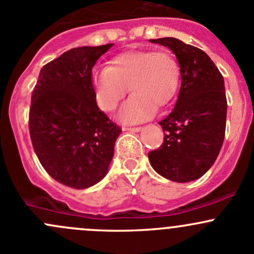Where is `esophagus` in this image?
Here are the masks:
<instances>
[{"label":"esophagus","instance_id":"esophagus-1","mask_svg":"<svg viewBox=\"0 0 254 254\" xmlns=\"http://www.w3.org/2000/svg\"><path fill=\"white\" fill-rule=\"evenodd\" d=\"M124 130H128V132H139L142 130L140 127H129V128H124Z\"/></svg>","mask_w":254,"mask_h":254}]
</instances>
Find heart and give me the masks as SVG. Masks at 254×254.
I'll use <instances>...</instances> for the list:
<instances>
[{"mask_svg":"<svg viewBox=\"0 0 254 254\" xmlns=\"http://www.w3.org/2000/svg\"><path fill=\"white\" fill-rule=\"evenodd\" d=\"M181 83L177 60L166 51H129L111 60L109 67L96 68L91 74L96 105L112 111L132 94L120 110L124 124H139L150 119L156 108H166L176 98Z\"/></svg>","mask_w":254,"mask_h":254,"instance_id":"b5f03b06","label":"heart"}]
</instances>
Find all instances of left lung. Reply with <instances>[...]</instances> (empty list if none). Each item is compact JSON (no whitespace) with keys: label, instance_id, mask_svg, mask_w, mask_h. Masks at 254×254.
Returning <instances> with one entry per match:
<instances>
[{"label":"left lung","instance_id":"8db88e82","mask_svg":"<svg viewBox=\"0 0 254 254\" xmlns=\"http://www.w3.org/2000/svg\"><path fill=\"white\" fill-rule=\"evenodd\" d=\"M149 41L174 52L182 80L174 110L159 122L165 132L163 145L148 154L149 163L170 181H194L213 166L224 142V78L210 57L195 46L175 38Z\"/></svg>","mask_w":254,"mask_h":254}]
</instances>
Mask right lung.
<instances>
[{
    "instance_id": "add662e5",
    "label": "right lung",
    "mask_w": 254,
    "mask_h": 254,
    "mask_svg": "<svg viewBox=\"0 0 254 254\" xmlns=\"http://www.w3.org/2000/svg\"><path fill=\"white\" fill-rule=\"evenodd\" d=\"M114 44L70 49L43 67L31 94L36 156L60 184L84 190L106 176L122 129L98 108L91 69Z\"/></svg>"
}]
</instances>
